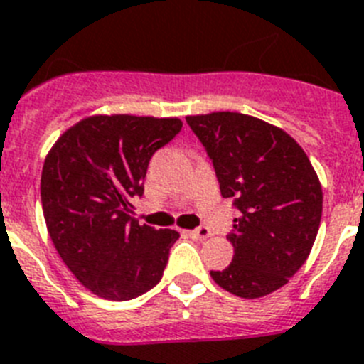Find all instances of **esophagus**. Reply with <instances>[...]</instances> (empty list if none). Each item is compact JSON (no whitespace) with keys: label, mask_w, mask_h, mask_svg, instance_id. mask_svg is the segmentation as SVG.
Segmentation results:
<instances>
[{"label":"esophagus","mask_w":364,"mask_h":364,"mask_svg":"<svg viewBox=\"0 0 364 364\" xmlns=\"http://www.w3.org/2000/svg\"><path fill=\"white\" fill-rule=\"evenodd\" d=\"M188 235H191L194 240H205L210 237V231L207 228H198V229H192V231H188Z\"/></svg>","instance_id":"obj_1"}]
</instances>
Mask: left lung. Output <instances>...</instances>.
I'll use <instances>...</instances> for the list:
<instances>
[{"label":"left lung","instance_id":"left-lung-1","mask_svg":"<svg viewBox=\"0 0 364 364\" xmlns=\"http://www.w3.org/2000/svg\"><path fill=\"white\" fill-rule=\"evenodd\" d=\"M205 146L220 192L239 209L228 268L210 270L224 291L253 300L289 283L309 257L322 218V185L289 133L242 112L187 116Z\"/></svg>","mask_w":364,"mask_h":364}]
</instances>
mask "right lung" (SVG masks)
I'll return each instance as SVG.
<instances>
[{
	"label": "right lung",
	"instance_id": "right-lung-1",
	"mask_svg": "<svg viewBox=\"0 0 364 364\" xmlns=\"http://www.w3.org/2000/svg\"><path fill=\"white\" fill-rule=\"evenodd\" d=\"M181 127L179 118L88 116L46 155L41 198L48 233L70 272L100 298L133 300L163 277L179 233L140 225L131 213L149 159Z\"/></svg>",
	"mask_w": 364,
	"mask_h": 364
}]
</instances>
